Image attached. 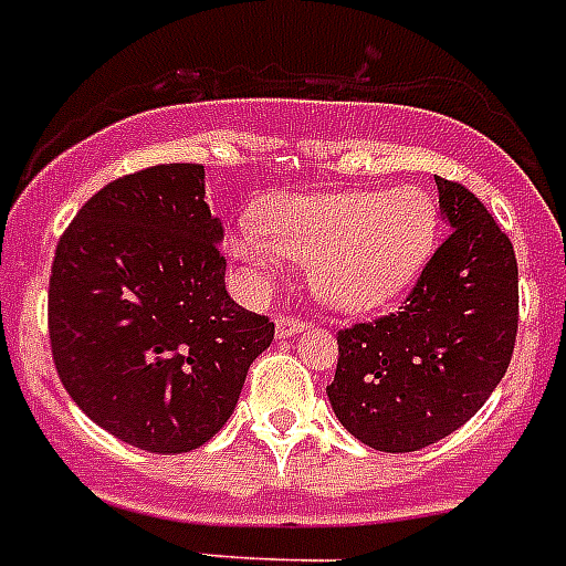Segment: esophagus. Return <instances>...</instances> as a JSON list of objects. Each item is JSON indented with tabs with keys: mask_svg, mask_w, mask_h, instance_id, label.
<instances>
[{
	"mask_svg": "<svg viewBox=\"0 0 566 566\" xmlns=\"http://www.w3.org/2000/svg\"><path fill=\"white\" fill-rule=\"evenodd\" d=\"M305 328H308V323H302V319L296 317L275 319V335L279 337H293V335H300V332H305Z\"/></svg>",
	"mask_w": 566,
	"mask_h": 566,
	"instance_id": "esophagus-1",
	"label": "esophagus"
}]
</instances>
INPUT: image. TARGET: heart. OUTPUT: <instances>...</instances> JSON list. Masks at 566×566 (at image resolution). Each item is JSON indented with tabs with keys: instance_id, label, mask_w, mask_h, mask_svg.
I'll list each match as a JSON object with an SVG mask.
<instances>
[{
	"instance_id": "b5f03b06",
	"label": "heart",
	"mask_w": 566,
	"mask_h": 566,
	"mask_svg": "<svg viewBox=\"0 0 566 566\" xmlns=\"http://www.w3.org/2000/svg\"><path fill=\"white\" fill-rule=\"evenodd\" d=\"M440 211L429 190L270 196L255 222L229 231L226 247L252 287L282 273V255L308 264L311 291L328 308L361 314L385 305L420 275L434 252Z\"/></svg>"
}]
</instances>
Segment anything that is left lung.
Here are the masks:
<instances>
[{
  "instance_id": "1",
  "label": "left lung",
  "mask_w": 566,
  "mask_h": 566,
  "mask_svg": "<svg viewBox=\"0 0 566 566\" xmlns=\"http://www.w3.org/2000/svg\"><path fill=\"white\" fill-rule=\"evenodd\" d=\"M438 181L449 238L399 311L337 332L328 402L378 452H417L473 417L517 340V258L464 185Z\"/></svg>"
}]
</instances>
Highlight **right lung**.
<instances>
[{
  "mask_svg": "<svg viewBox=\"0 0 566 566\" xmlns=\"http://www.w3.org/2000/svg\"><path fill=\"white\" fill-rule=\"evenodd\" d=\"M202 164L111 181L61 234L49 340L73 402L132 447L179 455L234 411L275 326L226 291Z\"/></svg>",
  "mask_w": 566,
  "mask_h": 566,
  "instance_id": "obj_1",
  "label": "right lung"
}]
</instances>
